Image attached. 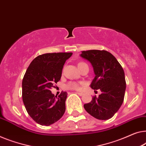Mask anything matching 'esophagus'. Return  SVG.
<instances>
[{"mask_svg": "<svg viewBox=\"0 0 146 146\" xmlns=\"http://www.w3.org/2000/svg\"><path fill=\"white\" fill-rule=\"evenodd\" d=\"M76 94L78 95V96H82L84 95L83 93H81V92H76Z\"/></svg>", "mask_w": 146, "mask_h": 146, "instance_id": "obj_1", "label": "esophagus"}]
</instances>
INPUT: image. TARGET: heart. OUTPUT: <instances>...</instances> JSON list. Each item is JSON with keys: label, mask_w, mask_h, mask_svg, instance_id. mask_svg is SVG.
<instances>
[{"label": "heart", "mask_w": 146, "mask_h": 146, "mask_svg": "<svg viewBox=\"0 0 146 146\" xmlns=\"http://www.w3.org/2000/svg\"><path fill=\"white\" fill-rule=\"evenodd\" d=\"M84 64V62H80L78 64V65ZM66 88L68 89H72V90H78L80 89V87L79 86V84L77 83H75V82H70L66 85Z\"/></svg>", "instance_id": "heart-1"}]
</instances>
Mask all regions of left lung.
I'll return each mask as SVG.
<instances>
[{
    "label": "left lung",
    "instance_id": "left-lung-1",
    "mask_svg": "<svg viewBox=\"0 0 146 146\" xmlns=\"http://www.w3.org/2000/svg\"><path fill=\"white\" fill-rule=\"evenodd\" d=\"M80 56L89 61L94 68L93 90H100L99 97L84 105L88 113L99 120H108L119 111L123 103L126 90L124 72L115 56L106 50L82 51ZM96 91V90H95Z\"/></svg>",
    "mask_w": 146,
    "mask_h": 146
}]
</instances>
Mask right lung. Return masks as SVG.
<instances>
[{"label":"right lung","mask_w":146,"mask_h":146,"mask_svg":"<svg viewBox=\"0 0 146 146\" xmlns=\"http://www.w3.org/2000/svg\"><path fill=\"white\" fill-rule=\"evenodd\" d=\"M72 52L46 53L35 58L22 80V99L29 115L37 123L49 126L64 115L67 93L59 96L50 89L60 80L65 62Z\"/></svg>","instance_id":"right-lung-1"}]
</instances>
